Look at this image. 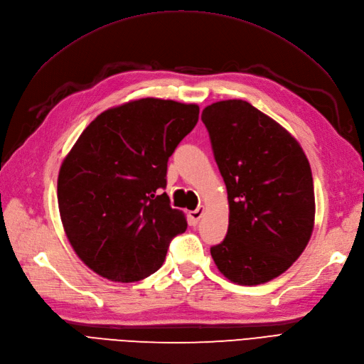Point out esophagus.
I'll return each instance as SVG.
<instances>
[{
    "instance_id": "obj_1",
    "label": "esophagus",
    "mask_w": 364,
    "mask_h": 364,
    "mask_svg": "<svg viewBox=\"0 0 364 364\" xmlns=\"http://www.w3.org/2000/svg\"><path fill=\"white\" fill-rule=\"evenodd\" d=\"M203 213H205V208H203V206H199L197 209H194V211H191V213H190L191 223H193V225H197V223H199V220L202 218Z\"/></svg>"
}]
</instances>
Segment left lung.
<instances>
[{"label":"left lung","mask_w":364,"mask_h":364,"mask_svg":"<svg viewBox=\"0 0 364 364\" xmlns=\"http://www.w3.org/2000/svg\"><path fill=\"white\" fill-rule=\"evenodd\" d=\"M226 183L229 226L211 247L217 269L240 285L279 277L301 257L314 226L310 162L291 134L245 100L203 109Z\"/></svg>","instance_id":"1"}]
</instances>
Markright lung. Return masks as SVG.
<instances>
[{
    "instance_id": "add662e5",
    "label": "right lung",
    "mask_w": 364,
    "mask_h": 364,
    "mask_svg": "<svg viewBox=\"0 0 364 364\" xmlns=\"http://www.w3.org/2000/svg\"><path fill=\"white\" fill-rule=\"evenodd\" d=\"M199 119V106L141 98L107 109L63 159L60 220L87 267L115 282L155 273L186 218L161 193L167 162Z\"/></svg>"
}]
</instances>
